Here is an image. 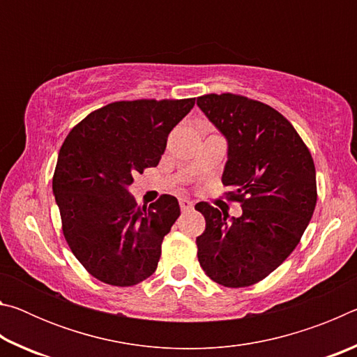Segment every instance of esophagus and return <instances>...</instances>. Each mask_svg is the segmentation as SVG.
Here are the masks:
<instances>
[{
    "mask_svg": "<svg viewBox=\"0 0 357 357\" xmlns=\"http://www.w3.org/2000/svg\"><path fill=\"white\" fill-rule=\"evenodd\" d=\"M179 208L181 211H190L193 208V203L187 198H179Z\"/></svg>",
    "mask_w": 357,
    "mask_h": 357,
    "instance_id": "1",
    "label": "esophagus"
}]
</instances>
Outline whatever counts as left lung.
Wrapping results in <instances>:
<instances>
[{
	"label": "left lung",
	"mask_w": 357,
	"mask_h": 357,
	"mask_svg": "<svg viewBox=\"0 0 357 357\" xmlns=\"http://www.w3.org/2000/svg\"><path fill=\"white\" fill-rule=\"evenodd\" d=\"M198 107L228 140L222 183L229 202L243 208L227 220L200 202L206 228L197 238V255L211 280L228 288L266 279L289 257L317 204L312 154L291 123L273 107L241 94H204Z\"/></svg>",
	"instance_id": "8db88e82"
}]
</instances>
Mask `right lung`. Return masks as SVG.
<instances>
[{
  "instance_id": "1",
  "label": "right lung",
  "mask_w": 357,
  "mask_h": 357,
  "mask_svg": "<svg viewBox=\"0 0 357 357\" xmlns=\"http://www.w3.org/2000/svg\"><path fill=\"white\" fill-rule=\"evenodd\" d=\"M189 99L118 100L82 119L59 149L53 192L66 243L84 269L113 287H132L157 269L162 241L181 214L173 195L137 206L128 185L157 167Z\"/></svg>"
}]
</instances>
